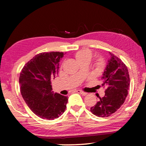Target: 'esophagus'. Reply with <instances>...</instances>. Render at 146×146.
<instances>
[{
    "label": "esophagus",
    "mask_w": 146,
    "mask_h": 146,
    "mask_svg": "<svg viewBox=\"0 0 146 146\" xmlns=\"http://www.w3.org/2000/svg\"><path fill=\"white\" fill-rule=\"evenodd\" d=\"M76 92L81 94H82V95H83V96H86V95H87V93H86V92H84L82 91V90H76Z\"/></svg>",
    "instance_id": "34e87169"
}]
</instances>
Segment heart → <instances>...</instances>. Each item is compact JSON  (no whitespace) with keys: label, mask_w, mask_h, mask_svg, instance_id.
<instances>
[{"label":"heart","mask_w":146,"mask_h":146,"mask_svg":"<svg viewBox=\"0 0 146 146\" xmlns=\"http://www.w3.org/2000/svg\"><path fill=\"white\" fill-rule=\"evenodd\" d=\"M74 56L78 63L82 62H90L92 58L93 53L90 50H81L78 51ZM94 66L97 70L101 71L102 70H103L105 66V62L102 58H98L96 60Z\"/></svg>","instance_id":"b5f03b06"}]
</instances>
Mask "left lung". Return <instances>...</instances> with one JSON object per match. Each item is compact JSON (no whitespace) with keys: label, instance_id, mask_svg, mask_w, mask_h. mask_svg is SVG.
I'll return each instance as SVG.
<instances>
[{"label":"left lung","instance_id":"8db88e82","mask_svg":"<svg viewBox=\"0 0 146 146\" xmlns=\"http://www.w3.org/2000/svg\"><path fill=\"white\" fill-rule=\"evenodd\" d=\"M110 58L104 71L102 81V86L107 88L105 95L99 98L97 104L91 107V112L101 117H108L115 113L124 103L129 88V76L128 70L124 63L110 52Z\"/></svg>","mask_w":146,"mask_h":146}]
</instances>
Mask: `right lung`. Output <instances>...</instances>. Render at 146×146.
<instances>
[{
    "label": "right lung",
    "mask_w": 146,
    "mask_h": 146,
    "mask_svg": "<svg viewBox=\"0 0 146 146\" xmlns=\"http://www.w3.org/2000/svg\"><path fill=\"white\" fill-rule=\"evenodd\" d=\"M64 55L60 52L40 53L26 64L20 74L23 99L29 108L42 119L58 118L66 108L68 98L54 93L51 85Z\"/></svg>",
    "instance_id": "add662e5"
}]
</instances>
